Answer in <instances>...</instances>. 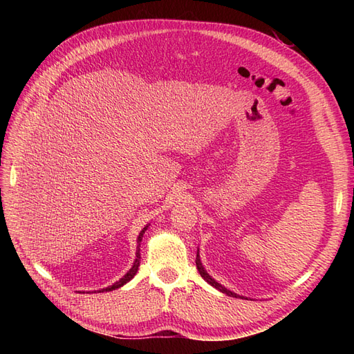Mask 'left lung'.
Here are the masks:
<instances>
[{
    "instance_id": "obj_1",
    "label": "left lung",
    "mask_w": 354,
    "mask_h": 354,
    "mask_svg": "<svg viewBox=\"0 0 354 354\" xmlns=\"http://www.w3.org/2000/svg\"><path fill=\"white\" fill-rule=\"evenodd\" d=\"M196 268H198V270H199V274H201V277L204 278V280L208 283V284H212L213 288H216L217 290H221L222 293H227L228 297H234V298H243V297H240V295H237V293H234V292H231V290H228L227 288H223V286L221 284V283H217L214 278H212L209 277V274L207 272V270L204 269V266H202V263H201V257H199V251H198V254H196Z\"/></svg>"
}]
</instances>
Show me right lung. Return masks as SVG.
<instances>
[{
    "mask_svg": "<svg viewBox=\"0 0 354 354\" xmlns=\"http://www.w3.org/2000/svg\"><path fill=\"white\" fill-rule=\"evenodd\" d=\"M147 228H149V225H146V227L142 228L141 232L138 234V239H137V243H138V246H137V257H135V261H133L132 268H131L129 270H127V272L124 274L123 278H120L118 281H115L112 286H108V288H104V289H102V290H99V292H109V290H115V289H118V288H122V286H124L127 281H131L132 278H133V275L137 274L138 266H140V259H141V257H140V243H141V240H142V234H145Z\"/></svg>",
    "mask_w": 354,
    "mask_h": 354,
    "instance_id": "obj_1",
    "label": "right lung"
}]
</instances>
